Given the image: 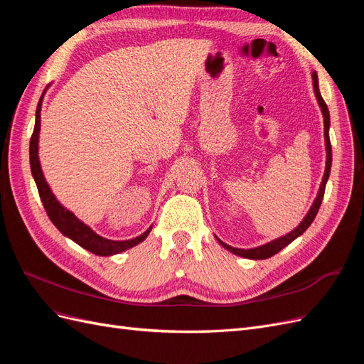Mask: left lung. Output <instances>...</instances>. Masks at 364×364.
Segmentation results:
<instances>
[{
	"label": "left lung",
	"mask_w": 364,
	"mask_h": 364,
	"mask_svg": "<svg viewBox=\"0 0 364 364\" xmlns=\"http://www.w3.org/2000/svg\"><path fill=\"white\" fill-rule=\"evenodd\" d=\"M313 86H314V94H316V98H317V103L318 106H321V111H322V115H323V129H325V147H326V165H325V173H323V178H322V183H321V188H318V193H317V197L314 199L310 211L306 213V215L304 217L302 222L299 223V226L294 228L291 232H289L287 235H284L281 238H277L270 241V243H266L262 246H258V247H253V249H238V247H232L229 246L226 243H223L222 240L217 241L220 245H222L225 249H228L229 252L235 253V255L238 257H243V258H249V259H266V258H270L273 257L274 253H278L279 250H282L285 246H289L293 240H296L299 235H302L305 230L308 229V226H310L313 223V220L316 218V214L318 211V208H321V203L323 200V194H325V186H326V182H328V178H329V173H331V164H333V153H331V141H329V111L326 107V103L323 102V98L321 95V91H318V80H317V74L316 71H313Z\"/></svg>",
	"instance_id": "left-lung-1"
}]
</instances>
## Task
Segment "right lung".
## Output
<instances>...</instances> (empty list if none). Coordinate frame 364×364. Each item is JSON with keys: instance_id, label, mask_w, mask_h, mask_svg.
<instances>
[{"instance_id": "right-lung-1", "label": "right lung", "mask_w": 364, "mask_h": 364, "mask_svg": "<svg viewBox=\"0 0 364 364\" xmlns=\"http://www.w3.org/2000/svg\"><path fill=\"white\" fill-rule=\"evenodd\" d=\"M43 94H46V91L42 92V95L39 98V103L36 107L35 129H33V135L30 138V168H31L33 179H35V182H36L42 205H43V208H46V211L53 222V225L56 226L65 237L71 238L74 243H77L83 249L90 250L92 253H95V255H100V257H111V255H115V253L124 252L130 247L139 245L141 241H144L147 238V235L150 234L151 226L146 230L144 234H141L139 237H135L132 240H123V241L107 240L102 235L95 234L90 226L85 225L82 220L77 218L71 211H68L67 208H63L56 197H54V194L51 193V188L48 186L46 178H43L41 162H39V155H38V150H39L38 142H39V130H41V109H42Z\"/></svg>"}]
</instances>
